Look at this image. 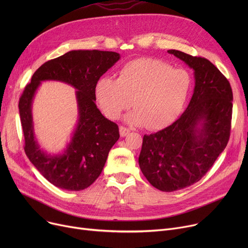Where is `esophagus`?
Returning a JSON list of instances; mask_svg holds the SVG:
<instances>
[{
  "mask_svg": "<svg viewBox=\"0 0 248 248\" xmlns=\"http://www.w3.org/2000/svg\"><path fill=\"white\" fill-rule=\"evenodd\" d=\"M129 128H127V127H125V126H120V135H121V137H125L126 135H128L129 134Z\"/></svg>",
  "mask_w": 248,
  "mask_h": 248,
  "instance_id": "esophagus-1",
  "label": "esophagus"
}]
</instances>
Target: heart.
Here are the masks:
<instances>
[{"label":"heart","instance_id":"heart-1","mask_svg":"<svg viewBox=\"0 0 248 248\" xmlns=\"http://www.w3.org/2000/svg\"><path fill=\"white\" fill-rule=\"evenodd\" d=\"M192 77L183 68L153 58L126 63L117 78L102 76L94 94L101 111L116 120L129 107L136 108L125 116L128 124L150 129L165 127L174 122L188 99Z\"/></svg>","mask_w":248,"mask_h":248}]
</instances>
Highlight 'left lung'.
<instances>
[{
	"label": "left lung",
	"mask_w": 248,
	"mask_h": 248,
	"mask_svg": "<svg viewBox=\"0 0 248 248\" xmlns=\"http://www.w3.org/2000/svg\"><path fill=\"white\" fill-rule=\"evenodd\" d=\"M168 52L194 70V93L175 123L144 136L139 164L152 186L174 192L200 181L226 148L233 94L227 78L208 59Z\"/></svg>",
	"instance_id": "8db88e82"
}]
</instances>
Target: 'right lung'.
<instances>
[{
	"label": "right lung",
	"mask_w": 248,
	"mask_h": 248,
	"mask_svg": "<svg viewBox=\"0 0 248 248\" xmlns=\"http://www.w3.org/2000/svg\"><path fill=\"white\" fill-rule=\"evenodd\" d=\"M120 58L121 55L112 51H69L41 65L20 97L25 153L41 175L60 189L80 191L93 184L100 175L110 149L120 138L119 126L101 114L94 94L100 76ZM45 80L65 82L78 90V123L67 150L60 155L46 154L33 136L31 101L36 88Z\"/></svg>",
	"instance_id": "right-lung-1"
}]
</instances>
